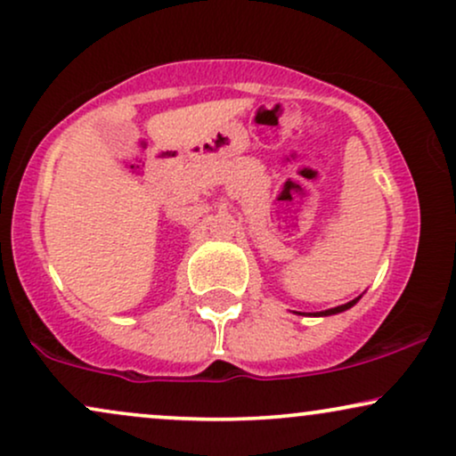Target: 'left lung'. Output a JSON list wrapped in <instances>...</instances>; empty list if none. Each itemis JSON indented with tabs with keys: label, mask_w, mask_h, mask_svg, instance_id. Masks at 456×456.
<instances>
[{
	"label": "left lung",
	"mask_w": 456,
	"mask_h": 456,
	"mask_svg": "<svg viewBox=\"0 0 456 456\" xmlns=\"http://www.w3.org/2000/svg\"><path fill=\"white\" fill-rule=\"evenodd\" d=\"M357 300H359V297H355V300H351V302H346V305L336 306V308H330V311H323V313H319V314H336V313H342V311H346V308H351L353 305H355Z\"/></svg>",
	"instance_id": "8db88e82"
}]
</instances>
